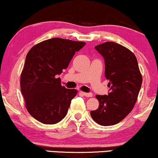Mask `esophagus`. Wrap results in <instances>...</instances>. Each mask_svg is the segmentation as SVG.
Wrapping results in <instances>:
<instances>
[{"mask_svg": "<svg viewBox=\"0 0 158 158\" xmlns=\"http://www.w3.org/2000/svg\"><path fill=\"white\" fill-rule=\"evenodd\" d=\"M81 93L82 95H84L85 97H92V96H93V94L91 93H85V92H81Z\"/></svg>", "mask_w": 158, "mask_h": 158, "instance_id": "1", "label": "esophagus"}]
</instances>
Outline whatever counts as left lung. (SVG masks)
I'll return each instance as SVG.
<instances>
[{
	"mask_svg": "<svg viewBox=\"0 0 158 158\" xmlns=\"http://www.w3.org/2000/svg\"><path fill=\"white\" fill-rule=\"evenodd\" d=\"M105 59V76L109 80L108 95H97L99 108L90 111L98 124L112 126L133 109L142 85V74L135 54L126 47L107 41L95 47Z\"/></svg>",
	"mask_w": 158,
	"mask_h": 158,
	"instance_id": "left-lung-1",
	"label": "left lung"
}]
</instances>
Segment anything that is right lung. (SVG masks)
I'll list each match as a JSON object with an SVG mask.
<instances>
[{"label": "right lung", "mask_w": 158, "mask_h": 158, "mask_svg": "<svg viewBox=\"0 0 158 158\" xmlns=\"http://www.w3.org/2000/svg\"><path fill=\"white\" fill-rule=\"evenodd\" d=\"M85 45L83 41L53 38L34 45L28 52L21 74V90L27 110L38 121L56 124L66 116L78 91L62 86L57 75Z\"/></svg>", "instance_id": "obj_1"}]
</instances>
